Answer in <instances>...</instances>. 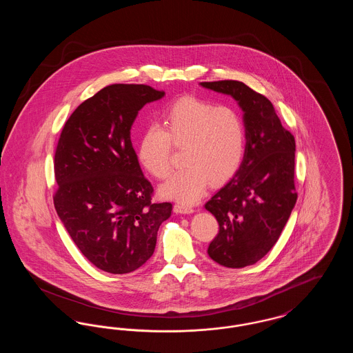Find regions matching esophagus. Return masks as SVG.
I'll return each mask as SVG.
<instances>
[{"mask_svg": "<svg viewBox=\"0 0 353 353\" xmlns=\"http://www.w3.org/2000/svg\"><path fill=\"white\" fill-rule=\"evenodd\" d=\"M173 210H174V213H179V214H190L194 212V209L192 206H186L183 203H176L173 206Z\"/></svg>", "mask_w": 353, "mask_h": 353, "instance_id": "obj_1", "label": "esophagus"}]
</instances>
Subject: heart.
I'll return each instance as SVG.
<instances>
[{
  "instance_id": "obj_1",
  "label": "heart",
  "mask_w": 353,
  "mask_h": 353,
  "mask_svg": "<svg viewBox=\"0 0 353 353\" xmlns=\"http://www.w3.org/2000/svg\"><path fill=\"white\" fill-rule=\"evenodd\" d=\"M163 128L152 124L139 141V160L156 179L170 172V150L184 147L183 164L160 186L165 199L192 205L210 184L230 180L241 167L246 134L238 112L226 105H213L196 98H183L163 115Z\"/></svg>"
}]
</instances>
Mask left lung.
<instances>
[{
  "label": "left lung",
  "instance_id": "obj_1",
  "mask_svg": "<svg viewBox=\"0 0 353 353\" xmlns=\"http://www.w3.org/2000/svg\"><path fill=\"white\" fill-rule=\"evenodd\" d=\"M200 85L232 97L243 112L246 145L241 167L205 205L219 225L209 256L221 266L239 269L271 250L295 206V139L272 103L249 85L238 81Z\"/></svg>",
  "mask_w": 353,
  "mask_h": 353
}]
</instances>
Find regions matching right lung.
I'll return each mask as SVG.
<instances>
[{
    "instance_id": "obj_1",
    "label": "right lung",
    "mask_w": 353,
    "mask_h": 353,
    "mask_svg": "<svg viewBox=\"0 0 353 353\" xmlns=\"http://www.w3.org/2000/svg\"><path fill=\"white\" fill-rule=\"evenodd\" d=\"M145 84H111L84 101L59 137L54 206L68 234L98 269L127 274L154 252L172 203H152L131 143L139 111L164 98Z\"/></svg>"
}]
</instances>
